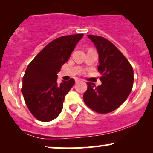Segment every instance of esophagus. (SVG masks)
<instances>
[{"label":"esophagus","instance_id":"obj_1","mask_svg":"<svg viewBox=\"0 0 153 153\" xmlns=\"http://www.w3.org/2000/svg\"><path fill=\"white\" fill-rule=\"evenodd\" d=\"M80 81H81V80H80V79H75V82H80Z\"/></svg>","mask_w":153,"mask_h":153}]
</instances>
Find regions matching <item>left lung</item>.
I'll return each mask as SVG.
<instances>
[{
	"label": "left lung",
	"instance_id": "8db88e82",
	"mask_svg": "<svg viewBox=\"0 0 153 153\" xmlns=\"http://www.w3.org/2000/svg\"><path fill=\"white\" fill-rule=\"evenodd\" d=\"M97 49L99 55L98 71L102 84L96 87L88 82L83 94L88 107L99 114L117 109L127 99L132 90L134 72L132 67L117 47L106 39L88 35Z\"/></svg>",
	"mask_w": 153,
	"mask_h": 153
}]
</instances>
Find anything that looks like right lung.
Returning <instances> with one entry per match:
<instances>
[{
    "instance_id": "right-lung-1",
    "label": "right lung",
    "mask_w": 153,
    "mask_h": 153,
    "mask_svg": "<svg viewBox=\"0 0 153 153\" xmlns=\"http://www.w3.org/2000/svg\"><path fill=\"white\" fill-rule=\"evenodd\" d=\"M83 34L62 36L42 49L26 68L22 92L32 115L42 122L57 118L62 110L65 95L75 84L71 78L58 85L57 73L69 59Z\"/></svg>"
}]
</instances>
